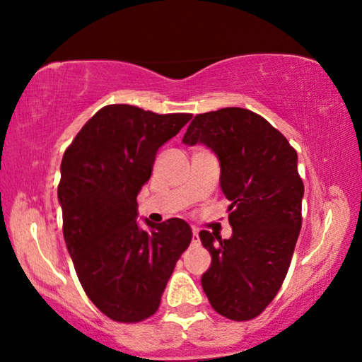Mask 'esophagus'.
Segmentation results:
<instances>
[{"mask_svg": "<svg viewBox=\"0 0 362 362\" xmlns=\"http://www.w3.org/2000/svg\"><path fill=\"white\" fill-rule=\"evenodd\" d=\"M191 240H192V244H194V245L199 244V242H201L199 240V234H197L196 229H192V239Z\"/></svg>", "mask_w": 362, "mask_h": 362, "instance_id": "obj_1", "label": "esophagus"}]
</instances>
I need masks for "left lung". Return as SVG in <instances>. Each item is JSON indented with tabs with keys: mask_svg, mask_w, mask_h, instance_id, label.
<instances>
[{
	"mask_svg": "<svg viewBox=\"0 0 362 362\" xmlns=\"http://www.w3.org/2000/svg\"><path fill=\"white\" fill-rule=\"evenodd\" d=\"M182 143L216 153L230 201V239L199 232L212 257L202 288L219 315L255 318L279 293L298 240L305 192L298 156L264 117L239 107L196 115Z\"/></svg>",
	"mask_w": 362,
	"mask_h": 362,
	"instance_id": "left-lung-1",
	"label": "left lung"
}]
</instances>
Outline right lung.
Here are the masks:
<instances>
[{
  "instance_id": "add662e5",
  "label": "right lung",
  "mask_w": 362,
  "mask_h": 362,
  "mask_svg": "<svg viewBox=\"0 0 362 362\" xmlns=\"http://www.w3.org/2000/svg\"><path fill=\"white\" fill-rule=\"evenodd\" d=\"M189 113L158 115L133 105H107L74 138L57 187L62 232L78 281L113 321L150 318L187 249L186 221L136 222V196L150 180L156 151L191 120Z\"/></svg>"
}]
</instances>
